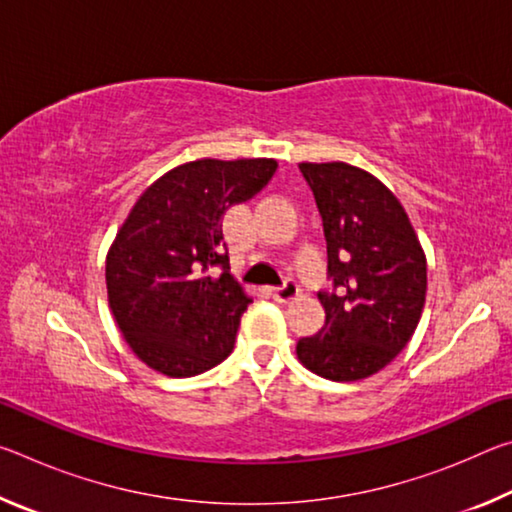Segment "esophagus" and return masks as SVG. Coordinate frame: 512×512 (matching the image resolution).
<instances>
[{
  "instance_id": "esophagus-1",
  "label": "esophagus",
  "mask_w": 512,
  "mask_h": 512,
  "mask_svg": "<svg viewBox=\"0 0 512 512\" xmlns=\"http://www.w3.org/2000/svg\"><path fill=\"white\" fill-rule=\"evenodd\" d=\"M298 284L296 282H287V284H282V287H275V289H271V298L273 300H277V302H291L293 298L298 296Z\"/></svg>"
}]
</instances>
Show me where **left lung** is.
Wrapping results in <instances>:
<instances>
[{"label": "left lung", "mask_w": 512, "mask_h": 512, "mask_svg": "<svg viewBox=\"0 0 512 512\" xmlns=\"http://www.w3.org/2000/svg\"><path fill=\"white\" fill-rule=\"evenodd\" d=\"M327 241L320 291L325 327L296 345L302 366L332 381H359L388 366L420 323L427 257L402 203L348 162H300Z\"/></svg>", "instance_id": "left-lung-1"}]
</instances>
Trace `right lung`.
Listing matches in <instances>:
<instances>
[{
    "label": "right lung",
    "mask_w": 512,
    "mask_h": 512,
    "mask_svg": "<svg viewBox=\"0 0 512 512\" xmlns=\"http://www.w3.org/2000/svg\"><path fill=\"white\" fill-rule=\"evenodd\" d=\"M275 169L273 158L185 162L126 216L106 257L108 302L128 348L155 372L201 375L235 348L253 298L230 275L221 219L262 192Z\"/></svg>",
    "instance_id": "right-lung-1"
}]
</instances>
